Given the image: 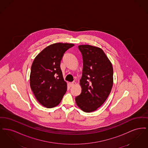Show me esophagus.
Here are the masks:
<instances>
[{
	"label": "esophagus",
	"instance_id": "1",
	"mask_svg": "<svg viewBox=\"0 0 148 148\" xmlns=\"http://www.w3.org/2000/svg\"><path fill=\"white\" fill-rule=\"evenodd\" d=\"M69 84H70L71 87H72V86H74L76 84V83L75 82H72V83H70Z\"/></svg>",
	"mask_w": 148,
	"mask_h": 148
}]
</instances>
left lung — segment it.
<instances>
[{
	"label": "left lung",
	"mask_w": 148,
	"mask_h": 148,
	"mask_svg": "<svg viewBox=\"0 0 148 148\" xmlns=\"http://www.w3.org/2000/svg\"><path fill=\"white\" fill-rule=\"evenodd\" d=\"M78 48L83 60L80 80L81 94L75 98L77 106L86 113L98 109L106 101L113 85L112 64L101 48L80 45Z\"/></svg>",
	"instance_id": "8db88e82"
}]
</instances>
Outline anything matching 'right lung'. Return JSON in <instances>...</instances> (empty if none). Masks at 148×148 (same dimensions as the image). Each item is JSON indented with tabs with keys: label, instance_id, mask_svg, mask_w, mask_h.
Segmentation results:
<instances>
[{
	"label": "right lung",
	"instance_id": "right-lung-1",
	"mask_svg": "<svg viewBox=\"0 0 148 148\" xmlns=\"http://www.w3.org/2000/svg\"><path fill=\"white\" fill-rule=\"evenodd\" d=\"M74 45L71 43L51 44L35 57L31 67L30 86L35 98L42 106H58L67 90L60 65L64 53Z\"/></svg>",
	"mask_w": 148,
	"mask_h": 148
}]
</instances>
